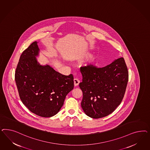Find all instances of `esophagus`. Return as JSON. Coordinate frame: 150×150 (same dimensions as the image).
Listing matches in <instances>:
<instances>
[{
    "instance_id": "1",
    "label": "esophagus",
    "mask_w": 150,
    "mask_h": 150,
    "mask_svg": "<svg viewBox=\"0 0 150 150\" xmlns=\"http://www.w3.org/2000/svg\"><path fill=\"white\" fill-rule=\"evenodd\" d=\"M74 85L75 86H77L79 85V83H80V80H78L77 79H74Z\"/></svg>"
}]
</instances>
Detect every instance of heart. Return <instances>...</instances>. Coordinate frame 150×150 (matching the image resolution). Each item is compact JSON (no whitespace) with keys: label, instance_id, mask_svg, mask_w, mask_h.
Segmentation results:
<instances>
[{"label":"heart","instance_id":"heart-1","mask_svg":"<svg viewBox=\"0 0 150 150\" xmlns=\"http://www.w3.org/2000/svg\"><path fill=\"white\" fill-rule=\"evenodd\" d=\"M90 55V53L89 52H85L83 53H82L81 54L79 55L77 57V58L78 59H83L85 58L88 57V56ZM96 59L97 57L95 55H91L88 59L87 60V62L86 65L89 66V67H92L94 65V64L95 63L96 61Z\"/></svg>","mask_w":150,"mask_h":150}]
</instances>
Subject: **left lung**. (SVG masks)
I'll list each match as a JSON object with an SVG mask.
<instances>
[{
    "instance_id": "1",
    "label": "left lung",
    "mask_w": 150,
    "mask_h": 150,
    "mask_svg": "<svg viewBox=\"0 0 150 150\" xmlns=\"http://www.w3.org/2000/svg\"><path fill=\"white\" fill-rule=\"evenodd\" d=\"M80 71L81 105L85 113L95 119L112 113L122 102L127 86L129 74L124 58L115 59L103 68L83 67Z\"/></svg>"
}]
</instances>
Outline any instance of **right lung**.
Here are the masks:
<instances>
[{"label": "right lung", "instance_id": "1", "mask_svg": "<svg viewBox=\"0 0 150 150\" xmlns=\"http://www.w3.org/2000/svg\"><path fill=\"white\" fill-rule=\"evenodd\" d=\"M40 49L33 42L21 55L15 78L20 98L33 113L42 117L54 116L74 88L72 74L65 76L37 60Z\"/></svg>", "mask_w": 150, "mask_h": 150}]
</instances>
